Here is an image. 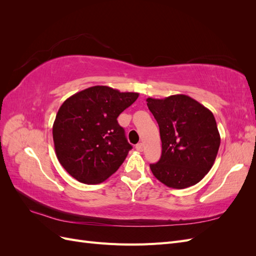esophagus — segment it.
I'll use <instances>...</instances> for the list:
<instances>
[{"label": "esophagus", "instance_id": "obj_1", "mask_svg": "<svg viewBox=\"0 0 256 256\" xmlns=\"http://www.w3.org/2000/svg\"><path fill=\"white\" fill-rule=\"evenodd\" d=\"M136 150H138V152H143L144 150V145L143 143H138L136 145Z\"/></svg>", "mask_w": 256, "mask_h": 256}]
</instances>
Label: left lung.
<instances>
[{"label": "left lung", "mask_w": 256, "mask_h": 256, "mask_svg": "<svg viewBox=\"0 0 256 256\" xmlns=\"http://www.w3.org/2000/svg\"><path fill=\"white\" fill-rule=\"evenodd\" d=\"M162 142L161 158L150 164L154 176L170 188L194 186L212 168L220 134L210 110L186 95L147 98Z\"/></svg>", "instance_id": "left-lung-1"}]
</instances>
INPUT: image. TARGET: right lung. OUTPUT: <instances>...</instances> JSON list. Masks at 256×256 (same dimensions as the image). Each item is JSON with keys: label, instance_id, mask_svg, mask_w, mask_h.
Wrapping results in <instances>:
<instances>
[{"label": "right lung", "instance_id": "add662e5", "mask_svg": "<svg viewBox=\"0 0 256 256\" xmlns=\"http://www.w3.org/2000/svg\"><path fill=\"white\" fill-rule=\"evenodd\" d=\"M138 97V92L96 85L60 106L52 128L54 148L62 166L76 180L96 184L118 171L132 148L118 118Z\"/></svg>", "mask_w": 256, "mask_h": 256}]
</instances>
